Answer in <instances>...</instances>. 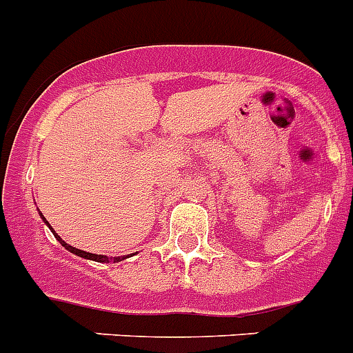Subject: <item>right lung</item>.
Wrapping results in <instances>:
<instances>
[{
  "label": "right lung",
  "mask_w": 353,
  "mask_h": 353,
  "mask_svg": "<svg viewBox=\"0 0 353 353\" xmlns=\"http://www.w3.org/2000/svg\"><path fill=\"white\" fill-rule=\"evenodd\" d=\"M42 219H44V221H46V218H42ZM46 223H48V221H46ZM48 227H50V223H48ZM50 228H51V227H50ZM51 232H53V230H51ZM53 234H55V232H53ZM55 237H57V241H59L60 245L64 246L65 250H69V252H71V254L80 255V257H83V259H90V261H96V263H119V261H123V259H125V257H107V255L89 254V252H83V250L73 248V246L68 245V243H65L64 239H60V237L57 236V234H55Z\"/></svg>",
  "instance_id": "obj_1"
}]
</instances>
